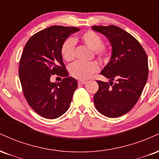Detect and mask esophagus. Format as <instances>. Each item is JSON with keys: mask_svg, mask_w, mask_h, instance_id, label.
Masks as SVG:
<instances>
[{"mask_svg": "<svg viewBox=\"0 0 159 159\" xmlns=\"http://www.w3.org/2000/svg\"><path fill=\"white\" fill-rule=\"evenodd\" d=\"M87 81H85V80H79L78 81V84H81V85H84V84H86Z\"/></svg>", "mask_w": 159, "mask_h": 159, "instance_id": "obj_1", "label": "esophagus"}]
</instances>
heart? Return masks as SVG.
<instances>
[{
    "mask_svg": "<svg viewBox=\"0 0 159 159\" xmlns=\"http://www.w3.org/2000/svg\"><path fill=\"white\" fill-rule=\"evenodd\" d=\"M76 39H68L63 43L61 48V53L65 61L73 60L75 54V42ZM80 41L85 44L88 48L94 50L96 57L100 60H106L109 56V50L104 46L101 37L94 31H87L80 36ZM99 70V65L96 61L91 62H80L76 61L73 63L69 68L70 74L74 77L80 80L89 79L94 73Z\"/></svg>",
    "mask_w": 159,
    "mask_h": 159,
    "instance_id": "1",
    "label": "heart"
}]
</instances>
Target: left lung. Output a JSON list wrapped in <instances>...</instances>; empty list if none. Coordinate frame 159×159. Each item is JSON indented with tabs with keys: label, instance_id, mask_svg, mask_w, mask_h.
Segmentation results:
<instances>
[{
	"label": "left lung",
	"instance_id": "left-lung-1",
	"mask_svg": "<svg viewBox=\"0 0 159 159\" xmlns=\"http://www.w3.org/2000/svg\"><path fill=\"white\" fill-rule=\"evenodd\" d=\"M111 46V59L100 74L109 83L97 81L95 107L108 117L122 116L135 105L148 77L147 56L136 39L117 26H93ZM116 81L114 83L113 81Z\"/></svg>",
	"mask_w": 159,
	"mask_h": 159
}]
</instances>
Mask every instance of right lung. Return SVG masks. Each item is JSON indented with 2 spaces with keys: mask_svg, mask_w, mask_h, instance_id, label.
Instances as JSON below:
<instances>
[{
  "mask_svg": "<svg viewBox=\"0 0 159 159\" xmlns=\"http://www.w3.org/2000/svg\"><path fill=\"white\" fill-rule=\"evenodd\" d=\"M80 29L52 26L38 32L28 40L20 59L19 79L26 100L40 116L56 119L67 111L77 88L76 80L68 76L61 48L72 33ZM65 78L50 82L51 75Z\"/></svg>",
  "mask_w": 159,
  "mask_h": 159,
  "instance_id": "add662e5",
  "label": "right lung"
}]
</instances>
